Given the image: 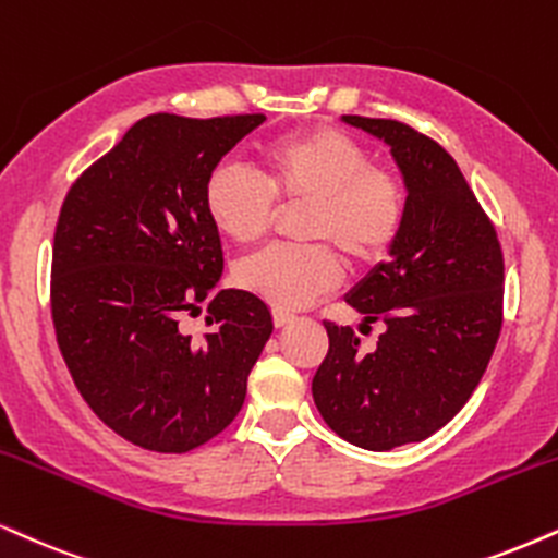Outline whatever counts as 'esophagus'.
I'll use <instances>...</instances> for the list:
<instances>
[{"mask_svg":"<svg viewBox=\"0 0 558 558\" xmlns=\"http://www.w3.org/2000/svg\"><path fill=\"white\" fill-rule=\"evenodd\" d=\"M293 319H296V317H293V314L283 312V308H275V312H272V322H275V327H286V325H291Z\"/></svg>","mask_w":558,"mask_h":558,"instance_id":"1","label":"esophagus"}]
</instances>
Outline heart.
<instances>
[{"instance_id":"obj_1","label":"heart","mask_w":558,"mask_h":558,"mask_svg":"<svg viewBox=\"0 0 558 558\" xmlns=\"http://www.w3.org/2000/svg\"><path fill=\"white\" fill-rule=\"evenodd\" d=\"M262 179L220 163L205 181L213 226L236 244L267 236L280 207L299 210L306 246L270 250L239 262L236 283L278 308H301L340 283V262L374 267L389 257L405 226V186L372 163L366 147L335 126L283 134L259 145Z\"/></svg>"}]
</instances>
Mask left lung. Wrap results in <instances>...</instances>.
I'll use <instances>...</instances> for the list:
<instances>
[{
  "label": "left lung",
  "instance_id": "1",
  "mask_svg": "<svg viewBox=\"0 0 558 558\" xmlns=\"http://www.w3.org/2000/svg\"><path fill=\"white\" fill-rule=\"evenodd\" d=\"M385 140L408 190L405 226L345 301L381 325L372 351L325 322L330 351L312 379L322 418L355 447L385 452L449 424L486 372L501 332L505 257L496 228L439 143L395 119L343 117Z\"/></svg>",
  "mask_w": 558,
  "mask_h": 558
}]
</instances>
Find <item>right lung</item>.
Segmentation results:
<instances>
[{"label":"right lung","instance_id":"1","mask_svg":"<svg viewBox=\"0 0 558 558\" xmlns=\"http://www.w3.org/2000/svg\"><path fill=\"white\" fill-rule=\"evenodd\" d=\"M262 122L150 113L83 171L59 213V351L90 411L153 452H190L223 432L272 332L265 301L236 288L210 301L203 335L181 327L223 272L205 181Z\"/></svg>","mask_w":558,"mask_h":558}]
</instances>
